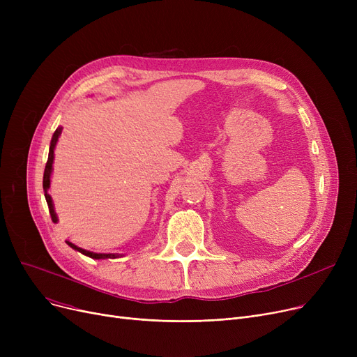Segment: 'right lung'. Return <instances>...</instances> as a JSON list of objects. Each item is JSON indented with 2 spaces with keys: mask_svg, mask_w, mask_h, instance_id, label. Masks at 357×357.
I'll return each mask as SVG.
<instances>
[{
  "mask_svg": "<svg viewBox=\"0 0 357 357\" xmlns=\"http://www.w3.org/2000/svg\"><path fill=\"white\" fill-rule=\"evenodd\" d=\"M61 133H62V127L56 128V131L53 133V137H52V142H50V149H49V158H47L46 167H45V174H43L45 198H46L47 207H49V213H50V217H52V221H53V222L58 221V217H56V213H54V210H53L52 198H50V195L47 194V190H49V186H50V174H52V165H53V150H54L56 142H58ZM66 243H68V246H70L72 249L78 250V252H81L82 255L89 256V257H92V259H107V257H119V256H120V255H112V253H108V255H107V253H93V252H88V250H84V249H81V248H78V246H75L73 243H70V241H68V240H66Z\"/></svg>",
  "mask_w": 357,
  "mask_h": 357,
  "instance_id": "right-lung-1",
  "label": "right lung"
}]
</instances>
